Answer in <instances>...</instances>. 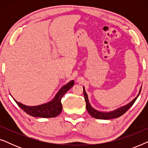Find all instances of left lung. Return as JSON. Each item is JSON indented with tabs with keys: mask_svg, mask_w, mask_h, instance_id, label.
I'll return each mask as SVG.
<instances>
[{
	"mask_svg": "<svg viewBox=\"0 0 148 148\" xmlns=\"http://www.w3.org/2000/svg\"><path fill=\"white\" fill-rule=\"evenodd\" d=\"M84 88V98L85 100H86V109L88 110L89 114H90L92 117H94L95 119H103V120H108V119H115L118 118V117L122 116L123 114H124L125 112H127V110H129V108L132 106V105L134 104L135 100H137V97L139 96V94H140L141 88H140V90H139V92L138 95H137L136 98H135L133 100L131 101L130 103H129L128 104L125 105V106H123L121 108H119L116 109V110L110 111V112H101V111L97 110L94 108H92V106H91L90 102H89L88 94L86 92V90H85V88L83 87Z\"/></svg>",
	"mask_w": 148,
	"mask_h": 148,
	"instance_id": "1",
	"label": "left lung"
}]
</instances>
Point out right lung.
<instances>
[{"instance_id": "obj_1", "label": "right lung", "mask_w": 148, "mask_h": 148, "mask_svg": "<svg viewBox=\"0 0 148 148\" xmlns=\"http://www.w3.org/2000/svg\"><path fill=\"white\" fill-rule=\"evenodd\" d=\"M74 85V81L72 80L68 84L64 85L60 89L59 91L54 96V98L46 104H43L38 106H29L21 104L13 98L17 104L22 110L28 114L34 117H42V118H52L60 114L62 110V105L61 104V99L64 94L71 88Z\"/></svg>"}]
</instances>
